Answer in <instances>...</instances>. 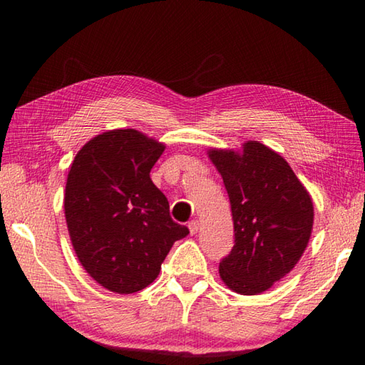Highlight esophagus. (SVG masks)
<instances>
[{"label": "esophagus", "mask_w": 365, "mask_h": 365, "mask_svg": "<svg viewBox=\"0 0 365 365\" xmlns=\"http://www.w3.org/2000/svg\"><path fill=\"white\" fill-rule=\"evenodd\" d=\"M188 230H190V235H196L197 230H200V222L197 220H191L188 223Z\"/></svg>", "instance_id": "obj_1"}]
</instances>
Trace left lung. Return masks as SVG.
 I'll list each match as a JSON object with an SVG mask.
<instances>
[{
  "label": "left lung",
  "instance_id": "8db88e82",
  "mask_svg": "<svg viewBox=\"0 0 365 365\" xmlns=\"http://www.w3.org/2000/svg\"><path fill=\"white\" fill-rule=\"evenodd\" d=\"M207 155L223 178L235 223V246L220 262V277L236 294H262L302 258L313 230V201L289 163L260 142Z\"/></svg>",
  "mask_w": 365,
  "mask_h": 365
}]
</instances>
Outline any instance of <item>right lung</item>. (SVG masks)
<instances>
[{
	"label": "right lung",
	"instance_id": "1",
	"mask_svg": "<svg viewBox=\"0 0 365 365\" xmlns=\"http://www.w3.org/2000/svg\"><path fill=\"white\" fill-rule=\"evenodd\" d=\"M164 148L135 129H115L86 143L71 164L63 209L73 249L111 292L150 286L174 242L190 233L172 220L150 178Z\"/></svg>",
	"mask_w": 365,
	"mask_h": 365
}]
</instances>
